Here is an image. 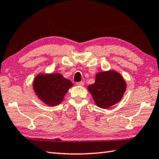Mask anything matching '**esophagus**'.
<instances>
[{"label":"esophagus","instance_id":"34e87169","mask_svg":"<svg viewBox=\"0 0 159 159\" xmlns=\"http://www.w3.org/2000/svg\"><path fill=\"white\" fill-rule=\"evenodd\" d=\"M76 85H80V86H83V85H84V82H83V81L78 82V83H76Z\"/></svg>","mask_w":159,"mask_h":159}]
</instances>
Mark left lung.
<instances>
[{"instance_id":"obj_1","label":"left lung","mask_w":159,"mask_h":159,"mask_svg":"<svg viewBox=\"0 0 159 159\" xmlns=\"http://www.w3.org/2000/svg\"><path fill=\"white\" fill-rule=\"evenodd\" d=\"M95 82L88 85V89L98 107L108 108L123 97L126 89V83L117 71L99 72L95 76Z\"/></svg>"}]
</instances>
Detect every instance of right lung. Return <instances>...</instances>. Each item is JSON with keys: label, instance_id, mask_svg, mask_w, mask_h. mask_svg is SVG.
Returning a JSON list of instances; mask_svg holds the SVG:
<instances>
[{"label": "right lung", "instance_id": "right-lung-1", "mask_svg": "<svg viewBox=\"0 0 159 159\" xmlns=\"http://www.w3.org/2000/svg\"><path fill=\"white\" fill-rule=\"evenodd\" d=\"M73 83L59 73H39L34 77L33 88L38 99L49 106L61 103Z\"/></svg>", "mask_w": 159, "mask_h": 159}]
</instances>
